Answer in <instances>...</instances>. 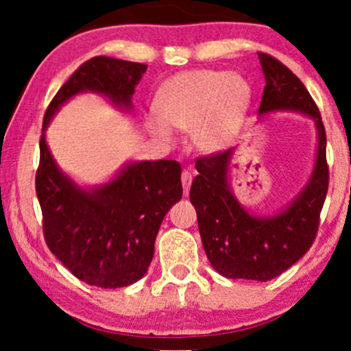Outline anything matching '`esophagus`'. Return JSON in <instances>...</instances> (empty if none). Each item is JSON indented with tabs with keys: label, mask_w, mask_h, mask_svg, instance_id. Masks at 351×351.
<instances>
[{
	"label": "esophagus",
	"mask_w": 351,
	"mask_h": 351,
	"mask_svg": "<svg viewBox=\"0 0 351 351\" xmlns=\"http://www.w3.org/2000/svg\"><path fill=\"white\" fill-rule=\"evenodd\" d=\"M192 185V172L184 171L182 172V187H184V195H189V191H191Z\"/></svg>",
	"instance_id": "34e87169"
}]
</instances>
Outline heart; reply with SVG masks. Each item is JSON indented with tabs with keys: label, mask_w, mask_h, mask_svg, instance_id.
Instances as JSON below:
<instances>
[{
	"label": "heart",
	"mask_w": 351,
	"mask_h": 351,
	"mask_svg": "<svg viewBox=\"0 0 351 351\" xmlns=\"http://www.w3.org/2000/svg\"><path fill=\"white\" fill-rule=\"evenodd\" d=\"M253 90L241 73L187 70L171 77L156 97L146 126L156 138L171 141L172 128L191 130L193 144L207 154L230 146L245 121Z\"/></svg>",
	"instance_id": "b5f03b06"
}]
</instances>
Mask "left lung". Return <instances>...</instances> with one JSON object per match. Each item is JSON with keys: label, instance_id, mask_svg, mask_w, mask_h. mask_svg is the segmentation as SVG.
<instances>
[{"label": "left lung", "instance_id": "1", "mask_svg": "<svg viewBox=\"0 0 351 351\" xmlns=\"http://www.w3.org/2000/svg\"><path fill=\"white\" fill-rule=\"evenodd\" d=\"M265 73L259 118L279 111L311 118L317 131L314 166L306 185L289 204L271 215H258L237 199L230 171L237 147L195 162L199 176L191 187V202L210 265L228 279L271 281L298 263L315 240L328 189L325 128L311 93L286 65L258 53Z\"/></svg>", "mask_w": 351, "mask_h": 351}]
</instances>
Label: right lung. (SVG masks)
I'll return each mask as SVG.
<instances>
[{"mask_svg":"<svg viewBox=\"0 0 351 351\" xmlns=\"http://www.w3.org/2000/svg\"><path fill=\"white\" fill-rule=\"evenodd\" d=\"M147 65L93 57L60 86L44 114L36 193L49 250L72 273L101 289L126 287L147 273L166 213L182 199L177 160H128L106 182L82 185L62 171L45 139L57 111L80 93L133 110L136 85Z\"/></svg>","mask_w":351,"mask_h":351,"instance_id":"1","label":"right lung"}]
</instances>
